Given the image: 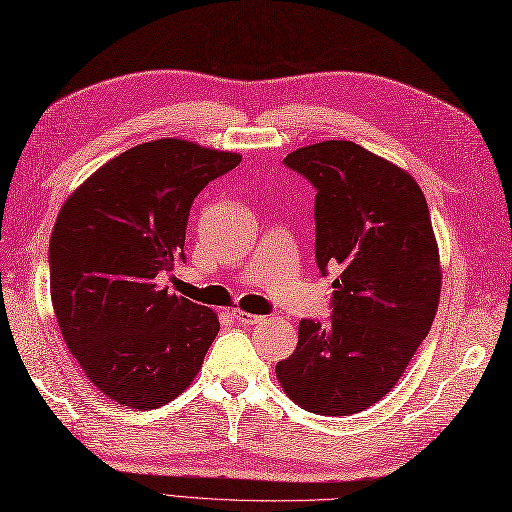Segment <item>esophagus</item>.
Masks as SVG:
<instances>
[{"mask_svg": "<svg viewBox=\"0 0 512 512\" xmlns=\"http://www.w3.org/2000/svg\"><path fill=\"white\" fill-rule=\"evenodd\" d=\"M235 320L239 322V324H245V327H252V324H260L262 320H265V316H256V314H247V312H241V309H237L235 314Z\"/></svg>", "mask_w": 512, "mask_h": 512, "instance_id": "esophagus-1", "label": "esophagus"}]
</instances>
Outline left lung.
I'll list each match as a JSON object with an SVG mask.
<instances>
[{
	"instance_id": "1",
	"label": "left lung",
	"mask_w": 512,
	"mask_h": 512,
	"mask_svg": "<svg viewBox=\"0 0 512 512\" xmlns=\"http://www.w3.org/2000/svg\"><path fill=\"white\" fill-rule=\"evenodd\" d=\"M284 164L314 185L316 265L339 275L329 322L301 320L277 380L307 412H363L393 389L436 316L442 275L427 200L406 170L350 141L301 147Z\"/></svg>"
}]
</instances>
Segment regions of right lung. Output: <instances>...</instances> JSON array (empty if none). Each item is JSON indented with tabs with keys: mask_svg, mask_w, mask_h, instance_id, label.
I'll return each mask as SVG.
<instances>
[{
	"mask_svg": "<svg viewBox=\"0 0 512 512\" xmlns=\"http://www.w3.org/2000/svg\"><path fill=\"white\" fill-rule=\"evenodd\" d=\"M239 162L179 138L143 143L98 168L57 215L49 265L61 335L121 406L175 399L220 331L209 307L170 294L158 277L185 262L194 198Z\"/></svg>",
	"mask_w": 512,
	"mask_h": 512,
	"instance_id": "obj_1",
	"label": "right lung"
}]
</instances>
